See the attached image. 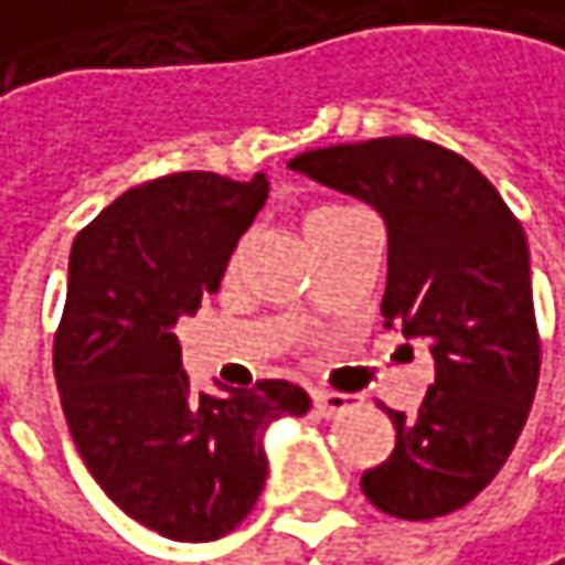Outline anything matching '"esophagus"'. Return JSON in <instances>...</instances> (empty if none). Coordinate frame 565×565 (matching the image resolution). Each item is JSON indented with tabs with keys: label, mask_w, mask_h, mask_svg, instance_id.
Returning <instances> with one entry per match:
<instances>
[{
	"label": "esophagus",
	"mask_w": 565,
	"mask_h": 565,
	"mask_svg": "<svg viewBox=\"0 0 565 565\" xmlns=\"http://www.w3.org/2000/svg\"><path fill=\"white\" fill-rule=\"evenodd\" d=\"M349 404H352L349 394H335V391H320V394H313V407H317V414H323V417L342 414Z\"/></svg>",
	"instance_id": "34e87169"
}]
</instances>
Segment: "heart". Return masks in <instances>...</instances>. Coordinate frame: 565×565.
Masks as SVG:
<instances>
[{
  "label": "heart",
  "mask_w": 565,
  "mask_h": 565,
  "mask_svg": "<svg viewBox=\"0 0 565 565\" xmlns=\"http://www.w3.org/2000/svg\"><path fill=\"white\" fill-rule=\"evenodd\" d=\"M355 206H339V203H327V206H317V210H310L307 213V232L320 230V226H327V223H333L339 216H345V213H352Z\"/></svg>",
  "instance_id": "b5f03b06"
}]
</instances>
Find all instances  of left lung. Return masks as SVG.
<instances>
[{
    "label": "left lung",
    "instance_id": "1",
    "mask_svg": "<svg viewBox=\"0 0 565 565\" xmlns=\"http://www.w3.org/2000/svg\"><path fill=\"white\" fill-rule=\"evenodd\" d=\"M287 168L385 220V327L424 339L434 355V385L417 414L385 407L397 439L362 476L365 498L404 521L459 511L511 456L537 391L521 223L479 168L414 135L303 151Z\"/></svg>",
    "mask_w": 565,
    "mask_h": 565
}]
</instances>
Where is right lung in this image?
Returning a JSON list of instances; mask_svg holds the SVG:
<instances>
[{
    "label": "right lung",
    "mask_w": 565,
    "mask_h": 565,
    "mask_svg": "<svg viewBox=\"0 0 565 565\" xmlns=\"http://www.w3.org/2000/svg\"><path fill=\"white\" fill-rule=\"evenodd\" d=\"M268 178L180 171L113 200L74 238L54 379L89 476L161 537H226L255 508L265 430L310 411L281 379L200 394L180 365V317L216 294Z\"/></svg>",
    "instance_id": "obj_1"
}]
</instances>
